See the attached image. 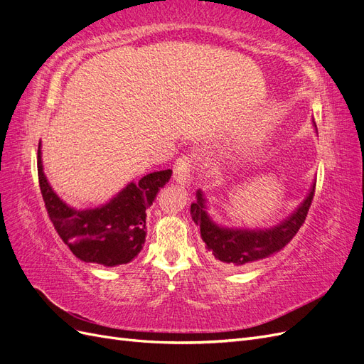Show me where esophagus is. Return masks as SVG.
Instances as JSON below:
<instances>
[{
  "label": "esophagus",
  "instance_id": "obj_1",
  "mask_svg": "<svg viewBox=\"0 0 364 364\" xmlns=\"http://www.w3.org/2000/svg\"><path fill=\"white\" fill-rule=\"evenodd\" d=\"M191 159L188 156H182L174 164L173 168V179L174 182H178L181 185L188 186L190 181H191Z\"/></svg>",
  "mask_w": 364,
  "mask_h": 364
}]
</instances>
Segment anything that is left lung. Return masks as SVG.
<instances>
[{
    "mask_svg": "<svg viewBox=\"0 0 364 364\" xmlns=\"http://www.w3.org/2000/svg\"><path fill=\"white\" fill-rule=\"evenodd\" d=\"M313 126L314 121H313ZM316 181L311 183L305 199L294 211L270 228H235L217 223L209 214V202L202 190H197L191 205V217L205 243V253L215 266L222 269H245L259 259L287 246L305 222L311 206Z\"/></svg>",
    "mask_w": 364,
    "mask_h": 364,
    "instance_id": "obj_1",
    "label": "left lung"
}]
</instances>
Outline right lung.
Instances as JSON below:
<instances>
[{
	"instance_id": "add662e5",
	"label": "right lung",
	"mask_w": 364,
	"mask_h": 364,
	"mask_svg": "<svg viewBox=\"0 0 364 364\" xmlns=\"http://www.w3.org/2000/svg\"><path fill=\"white\" fill-rule=\"evenodd\" d=\"M38 147V176L41 193L50 220L63 243L85 262L115 267L127 264L146 243L147 209L171 178V170L150 173L138 182H129L111 200L86 209L65 203L53 190L42 165Z\"/></svg>"
}]
</instances>
